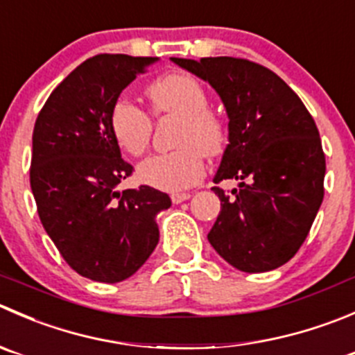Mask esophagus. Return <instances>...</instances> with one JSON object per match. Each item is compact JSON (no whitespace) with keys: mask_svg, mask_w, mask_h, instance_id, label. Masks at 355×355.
Segmentation results:
<instances>
[{"mask_svg":"<svg viewBox=\"0 0 355 355\" xmlns=\"http://www.w3.org/2000/svg\"><path fill=\"white\" fill-rule=\"evenodd\" d=\"M189 198H191L189 192H177V194H171V201H173V205H180V202L187 201Z\"/></svg>","mask_w":355,"mask_h":355,"instance_id":"34e87169","label":"esophagus"}]
</instances>
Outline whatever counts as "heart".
<instances>
[{"label":"heart","mask_w":355,"mask_h":355,"mask_svg":"<svg viewBox=\"0 0 355 355\" xmlns=\"http://www.w3.org/2000/svg\"><path fill=\"white\" fill-rule=\"evenodd\" d=\"M154 114L182 118L177 150L154 154L137 168L140 182L159 191L178 192L198 184L205 175V157L216 156L225 146V126L208 111V95L191 74L171 72L161 76L147 88ZM111 130L125 153L140 156L153 133V119L130 98H118L111 109Z\"/></svg>","instance_id":"heart-1"}]
</instances>
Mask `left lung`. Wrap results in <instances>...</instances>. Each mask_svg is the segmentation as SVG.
Instances as JSON below:
<instances>
[{
  "mask_svg": "<svg viewBox=\"0 0 355 355\" xmlns=\"http://www.w3.org/2000/svg\"><path fill=\"white\" fill-rule=\"evenodd\" d=\"M171 62L211 85L225 105L229 144L213 182L220 215L208 234L216 253L243 272L274 270L304 244L324 198L326 159L304 102L270 69L234 57Z\"/></svg>",
  "mask_w": 355,
  "mask_h": 355,
  "instance_id": "8db88e82",
  "label": "left lung"
}]
</instances>
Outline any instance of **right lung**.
<instances>
[{
	"instance_id": "add662e5",
	"label": "right lung",
	"mask_w": 355,
	"mask_h": 355,
	"mask_svg": "<svg viewBox=\"0 0 355 355\" xmlns=\"http://www.w3.org/2000/svg\"><path fill=\"white\" fill-rule=\"evenodd\" d=\"M157 57L102 53L51 92L33 132L31 189L44 230L72 269L119 283L146 263L159 241L156 216L170 196L149 185H118L133 166L121 157L111 109Z\"/></svg>"
}]
</instances>
